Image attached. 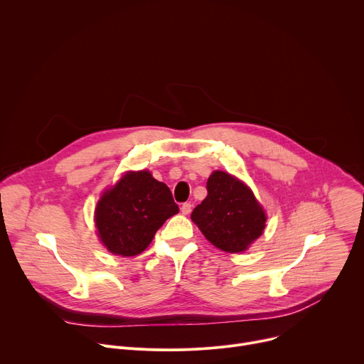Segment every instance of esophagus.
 Masks as SVG:
<instances>
[{"instance_id": "34e87169", "label": "esophagus", "mask_w": 364, "mask_h": 364, "mask_svg": "<svg viewBox=\"0 0 364 364\" xmlns=\"http://www.w3.org/2000/svg\"><path fill=\"white\" fill-rule=\"evenodd\" d=\"M191 207H193L191 203H183L181 204V213L183 215H188L191 212Z\"/></svg>"}]
</instances>
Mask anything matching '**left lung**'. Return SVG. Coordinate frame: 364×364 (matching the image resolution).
<instances>
[{"label": "left lung", "mask_w": 364, "mask_h": 364, "mask_svg": "<svg viewBox=\"0 0 364 364\" xmlns=\"http://www.w3.org/2000/svg\"><path fill=\"white\" fill-rule=\"evenodd\" d=\"M191 220L216 247L239 253L262 235L267 216L246 184L215 171L207 180V197L193 210Z\"/></svg>", "instance_id": "1"}]
</instances>
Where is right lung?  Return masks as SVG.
<instances>
[{
	"label": "right lung",
	"instance_id": "add662e5",
	"mask_svg": "<svg viewBox=\"0 0 364 364\" xmlns=\"http://www.w3.org/2000/svg\"><path fill=\"white\" fill-rule=\"evenodd\" d=\"M178 213L170 188L148 171L125 174L103 193L95 223L102 243L111 253L135 256L146 249L164 222Z\"/></svg>",
	"mask_w": 364,
	"mask_h": 364
}]
</instances>
